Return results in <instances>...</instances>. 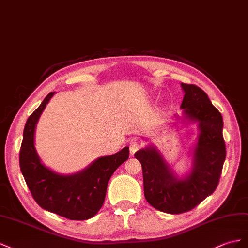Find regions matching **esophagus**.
I'll use <instances>...</instances> for the list:
<instances>
[{"instance_id":"1","label":"esophagus","mask_w":248,"mask_h":248,"mask_svg":"<svg viewBox=\"0 0 248 248\" xmlns=\"http://www.w3.org/2000/svg\"><path fill=\"white\" fill-rule=\"evenodd\" d=\"M129 147H130V155H134V154H135L139 150L140 145H139L138 142H136V141H132V142L129 145Z\"/></svg>"}]
</instances>
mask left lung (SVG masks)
I'll list each match as a JSON object with an SVG mask.
<instances>
[{"label":"left lung","instance_id":"left-lung-1","mask_svg":"<svg viewBox=\"0 0 248 248\" xmlns=\"http://www.w3.org/2000/svg\"><path fill=\"white\" fill-rule=\"evenodd\" d=\"M184 98L183 124H197L196 142L192 148L190 170L182 178L174 172L155 145L135 153L142 166L144 196L155 209L169 214H181L196 207L214 192L225 160L222 136L223 119L207 93L192 84H181Z\"/></svg>","mask_w":248,"mask_h":248}]
</instances>
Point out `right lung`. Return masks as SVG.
<instances>
[{
    "label": "right lung",
    "mask_w": 248,
    "mask_h": 248,
    "mask_svg": "<svg viewBox=\"0 0 248 248\" xmlns=\"http://www.w3.org/2000/svg\"><path fill=\"white\" fill-rule=\"evenodd\" d=\"M55 93H48L25 124L19 166L33 199L48 212L70 220H86L102 208L111 175L129 159V147L100 157L83 170L61 174L42 163L35 148V131L40 115Z\"/></svg>",
    "instance_id": "obj_1"
}]
</instances>
